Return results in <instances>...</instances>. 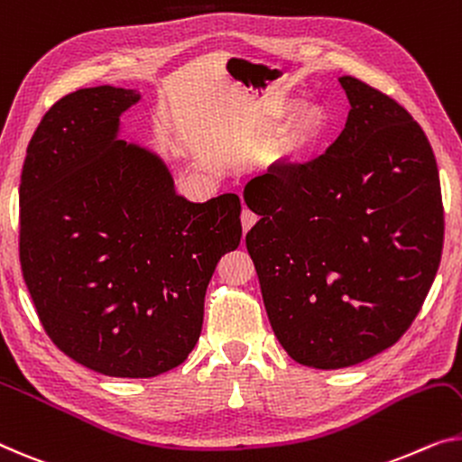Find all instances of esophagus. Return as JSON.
Listing matches in <instances>:
<instances>
[{"instance_id": "1", "label": "esophagus", "mask_w": 462, "mask_h": 462, "mask_svg": "<svg viewBox=\"0 0 462 462\" xmlns=\"http://www.w3.org/2000/svg\"><path fill=\"white\" fill-rule=\"evenodd\" d=\"M254 222H257V216H254V213L249 209H243V213H240V224H243V230L249 232L254 226Z\"/></svg>"}]
</instances>
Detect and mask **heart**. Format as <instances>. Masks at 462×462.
<instances>
[{
	"label": "heart",
	"instance_id": "1",
	"mask_svg": "<svg viewBox=\"0 0 462 462\" xmlns=\"http://www.w3.org/2000/svg\"><path fill=\"white\" fill-rule=\"evenodd\" d=\"M286 107L275 106L272 116H280ZM323 133V116L318 109H305L292 120L291 128L286 130L284 144H282L280 160H284L288 170H299L311 160L318 149Z\"/></svg>",
	"mask_w": 462,
	"mask_h": 462
}]
</instances>
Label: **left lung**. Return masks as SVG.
I'll return each mask as SVG.
<instances>
[{"instance_id": "left-lung-1", "label": "left lung", "mask_w": 462, "mask_h": 462, "mask_svg": "<svg viewBox=\"0 0 462 462\" xmlns=\"http://www.w3.org/2000/svg\"><path fill=\"white\" fill-rule=\"evenodd\" d=\"M346 126L299 170L246 184L261 216L246 249L275 338L294 361L342 369L411 328L436 278L444 208L436 157L401 103L340 77Z\"/></svg>"}]
</instances>
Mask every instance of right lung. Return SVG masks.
I'll return each instance as SVG.
<instances>
[{
	"instance_id": "1",
	"label": "right lung",
	"mask_w": 462,
	"mask_h": 462,
	"mask_svg": "<svg viewBox=\"0 0 462 462\" xmlns=\"http://www.w3.org/2000/svg\"><path fill=\"white\" fill-rule=\"evenodd\" d=\"M141 95L109 85L53 103L20 176V265L61 353L109 377H155L201 336L217 261L238 249L240 199L192 203L160 155L118 139Z\"/></svg>"
}]
</instances>
